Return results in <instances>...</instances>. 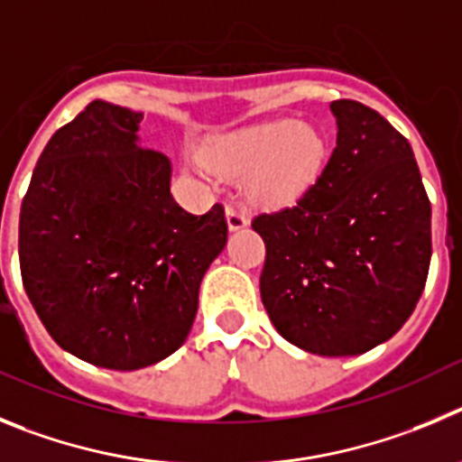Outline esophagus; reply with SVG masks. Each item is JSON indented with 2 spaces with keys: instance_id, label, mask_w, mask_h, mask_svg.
<instances>
[{
  "instance_id": "obj_1",
  "label": "esophagus",
  "mask_w": 462,
  "mask_h": 462,
  "mask_svg": "<svg viewBox=\"0 0 462 462\" xmlns=\"http://www.w3.org/2000/svg\"><path fill=\"white\" fill-rule=\"evenodd\" d=\"M226 218H227V226H230V230H241V227L248 226L246 211L241 209V207H236V205H227L226 207Z\"/></svg>"
}]
</instances>
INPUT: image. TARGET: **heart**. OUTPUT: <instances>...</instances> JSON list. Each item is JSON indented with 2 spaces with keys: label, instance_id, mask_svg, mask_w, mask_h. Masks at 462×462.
Wrapping results in <instances>:
<instances>
[{
  "label": "heart",
  "instance_id": "heart-1",
  "mask_svg": "<svg viewBox=\"0 0 462 462\" xmlns=\"http://www.w3.org/2000/svg\"><path fill=\"white\" fill-rule=\"evenodd\" d=\"M209 161L227 174H253V189L269 202H292L310 189L327 163V140L292 119L255 124L223 135Z\"/></svg>",
  "mask_w": 462,
  "mask_h": 462
}]
</instances>
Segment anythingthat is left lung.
Masks as SVG:
<instances>
[{"mask_svg": "<svg viewBox=\"0 0 462 462\" xmlns=\"http://www.w3.org/2000/svg\"><path fill=\"white\" fill-rule=\"evenodd\" d=\"M329 161L294 205L257 214L262 303L285 340L352 356L412 315L430 267V200L407 138L352 98L331 103Z\"/></svg>", "mask_w": 462, "mask_h": 462, "instance_id": "8db88e82", "label": "left lung"}]
</instances>
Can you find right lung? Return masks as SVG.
Returning <instances> with one entry per match:
<instances>
[{"instance_id": "add662e5", "label": "right lung", "mask_w": 462, "mask_h": 462, "mask_svg": "<svg viewBox=\"0 0 462 462\" xmlns=\"http://www.w3.org/2000/svg\"><path fill=\"white\" fill-rule=\"evenodd\" d=\"M140 122L91 101L45 144L20 207L29 301L57 345L112 371L180 350L227 241L223 205L195 216L174 202L170 161L135 144Z\"/></svg>"}]
</instances>
